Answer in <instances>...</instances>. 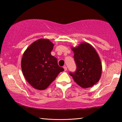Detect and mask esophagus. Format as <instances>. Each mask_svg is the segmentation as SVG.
<instances>
[{
  "mask_svg": "<svg viewBox=\"0 0 122 122\" xmlns=\"http://www.w3.org/2000/svg\"><path fill=\"white\" fill-rule=\"evenodd\" d=\"M63 68H64V70H65V71H67V67H66V66H64V67H63Z\"/></svg>",
  "mask_w": 122,
  "mask_h": 122,
  "instance_id": "obj_1",
  "label": "esophagus"
}]
</instances>
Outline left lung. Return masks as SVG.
<instances>
[{
  "label": "left lung",
  "instance_id": "8db88e82",
  "mask_svg": "<svg viewBox=\"0 0 122 122\" xmlns=\"http://www.w3.org/2000/svg\"><path fill=\"white\" fill-rule=\"evenodd\" d=\"M76 64V71L70 72L76 83L83 88L93 86L100 80L102 74V63L97 53L92 45L82 42L72 47Z\"/></svg>",
  "mask_w": 122,
  "mask_h": 122
}]
</instances>
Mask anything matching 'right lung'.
I'll use <instances>...</instances> for the list:
<instances>
[{
    "instance_id": "add662e5",
    "label": "right lung",
    "mask_w": 122,
    "mask_h": 122,
    "mask_svg": "<svg viewBox=\"0 0 122 122\" xmlns=\"http://www.w3.org/2000/svg\"><path fill=\"white\" fill-rule=\"evenodd\" d=\"M53 47L48 39H40L33 42L24 53L21 62L22 73L36 89H46L64 71L58 65L56 57L51 55Z\"/></svg>"
}]
</instances>
